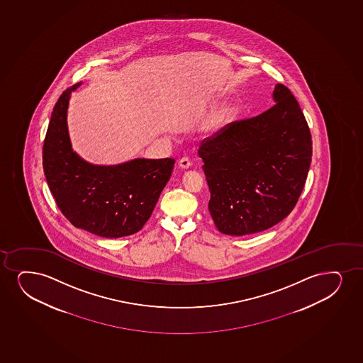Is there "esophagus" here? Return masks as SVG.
<instances>
[{
    "label": "esophagus",
    "mask_w": 363,
    "mask_h": 363,
    "mask_svg": "<svg viewBox=\"0 0 363 363\" xmlns=\"http://www.w3.org/2000/svg\"><path fill=\"white\" fill-rule=\"evenodd\" d=\"M179 167H182V169H188L189 166H191V159L188 157H181L179 162Z\"/></svg>",
    "instance_id": "esophagus-1"
}]
</instances>
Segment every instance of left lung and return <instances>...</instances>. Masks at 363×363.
Wrapping results in <instances>:
<instances>
[{
    "label": "left lung",
    "instance_id": "left-lung-1",
    "mask_svg": "<svg viewBox=\"0 0 363 363\" xmlns=\"http://www.w3.org/2000/svg\"><path fill=\"white\" fill-rule=\"evenodd\" d=\"M273 98L267 111L228 123L198 150L211 191L208 208L225 235L278 224L303 191L312 160L308 123L287 86L275 85Z\"/></svg>",
    "mask_w": 363,
    "mask_h": 363
}]
</instances>
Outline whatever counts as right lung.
<instances>
[{
  "instance_id": "right-lung-1",
  "label": "right lung",
  "mask_w": 363,
  "mask_h": 363,
  "mask_svg": "<svg viewBox=\"0 0 363 363\" xmlns=\"http://www.w3.org/2000/svg\"><path fill=\"white\" fill-rule=\"evenodd\" d=\"M81 83L65 90L55 105L43 147V167L56 204L76 228L118 238L142 230L170 179L175 159H135L116 166L91 165L72 150L68 100Z\"/></svg>"
}]
</instances>
